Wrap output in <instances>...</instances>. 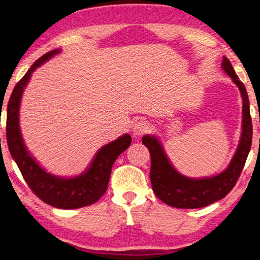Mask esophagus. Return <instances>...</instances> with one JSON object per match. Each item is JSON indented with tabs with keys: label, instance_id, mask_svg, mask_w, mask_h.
Listing matches in <instances>:
<instances>
[{
	"label": "esophagus",
	"instance_id": "esophagus-1",
	"mask_svg": "<svg viewBox=\"0 0 260 260\" xmlns=\"http://www.w3.org/2000/svg\"><path fill=\"white\" fill-rule=\"evenodd\" d=\"M149 129H150L149 121H146L145 119H140L139 121L135 122V125L133 127V134L135 136H142L148 133Z\"/></svg>",
	"mask_w": 260,
	"mask_h": 260
}]
</instances>
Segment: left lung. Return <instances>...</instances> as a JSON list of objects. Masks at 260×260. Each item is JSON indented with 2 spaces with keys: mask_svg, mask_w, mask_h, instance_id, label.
<instances>
[{
  "mask_svg": "<svg viewBox=\"0 0 260 260\" xmlns=\"http://www.w3.org/2000/svg\"><path fill=\"white\" fill-rule=\"evenodd\" d=\"M221 68L232 78L241 92L242 133L240 143L229 167L218 175L204 178H190L179 174L169 161L161 143L153 135H144L142 143L151 155L150 179L154 194L168 206L182 209H194L218 201L232 190L240 177L252 142V124L247 89L224 56Z\"/></svg>",
  "mask_w": 260,
  "mask_h": 260,
  "instance_id": "left-lung-1",
  "label": "left lung"
}]
</instances>
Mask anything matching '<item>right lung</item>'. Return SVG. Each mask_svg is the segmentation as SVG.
Here are the masks:
<instances>
[{"label":"right lung","mask_w":260,"mask_h":260,"mask_svg":"<svg viewBox=\"0 0 260 260\" xmlns=\"http://www.w3.org/2000/svg\"><path fill=\"white\" fill-rule=\"evenodd\" d=\"M55 49L45 53L32 63L13 88L7 108V141L9 151L18 165L28 186L42 201L60 209H77L96 202L105 194L115 160L132 143L129 134H124L98 151L89 167L75 177H59L42 168L28 152L19 127V107L22 92L34 70L59 53Z\"/></svg>","instance_id":"add662e5"}]
</instances>
